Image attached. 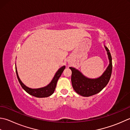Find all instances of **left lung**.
<instances>
[{
	"label": "left lung",
	"instance_id": "obj_1",
	"mask_svg": "<svg viewBox=\"0 0 130 130\" xmlns=\"http://www.w3.org/2000/svg\"><path fill=\"white\" fill-rule=\"evenodd\" d=\"M109 60V65L100 77L96 79L86 78L75 68L70 67L72 72V80L74 90L79 95L85 97L92 96L99 93L107 85L112 72V58L108 48L105 46Z\"/></svg>",
	"mask_w": 130,
	"mask_h": 130
}]
</instances>
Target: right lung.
I'll use <instances>...</instances> for the list:
<instances>
[{"instance_id": "obj_1", "label": "right lung", "mask_w": 130, "mask_h": 130, "mask_svg": "<svg viewBox=\"0 0 130 130\" xmlns=\"http://www.w3.org/2000/svg\"><path fill=\"white\" fill-rule=\"evenodd\" d=\"M65 66H63V67H61L58 69V70L55 75L54 77H53L52 80L48 86H45L44 87L37 88V89H32V88H30L26 87V86L21 82V80H20V79L19 78V75H18L16 68V72L17 79L18 80H19L20 84L21 85L22 88L24 89V90L26 91L27 93L37 98H46L51 96L53 92H54L55 88L56 87V84L57 82V80L60 77V76L62 73L63 70L65 69Z\"/></svg>"}]
</instances>
